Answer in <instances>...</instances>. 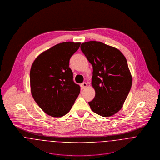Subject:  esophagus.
Listing matches in <instances>:
<instances>
[{
  "label": "esophagus",
  "instance_id": "esophagus-1",
  "mask_svg": "<svg viewBox=\"0 0 160 160\" xmlns=\"http://www.w3.org/2000/svg\"><path fill=\"white\" fill-rule=\"evenodd\" d=\"M81 88H82V89H84L86 88V87L88 86V84H87L86 82H83V83L81 84Z\"/></svg>",
  "mask_w": 160,
  "mask_h": 160
}]
</instances>
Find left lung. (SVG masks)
I'll use <instances>...</instances> for the list:
<instances>
[{"label": "left lung", "mask_w": 160, "mask_h": 160, "mask_svg": "<svg viewBox=\"0 0 160 160\" xmlns=\"http://www.w3.org/2000/svg\"><path fill=\"white\" fill-rule=\"evenodd\" d=\"M81 50L93 67L95 95L89 105L94 113L111 116L121 109L131 88L126 58L118 49L97 41L82 43Z\"/></svg>", "instance_id": "obj_1"}]
</instances>
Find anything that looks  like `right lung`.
Returning <instances> with one entry per match:
<instances>
[{
	"label": "right lung",
	"mask_w": 160,
	"mask_h": 160,
	"mask_svg": "<svg viewBox=\"0 0 160 160\" xmlns=\"http://www.w3.org/2000/svg\"><path fill=\"white\" fill-rule=\"evenodd\" d=\"M80 42L58 44L39 55L30 71V85L34 100L53 117L67 114L78 98L81 88L73 81L69 60Z\"/></svg>",
	"instance_id": "add662e5"
}]
</instances>
